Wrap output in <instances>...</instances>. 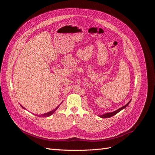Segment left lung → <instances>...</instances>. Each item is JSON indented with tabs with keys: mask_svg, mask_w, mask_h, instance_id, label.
<instances>
[{
	"mask_svg": "<svg viewBox=\"0 0 155 155\" xmlns=\"http://www.w3.org/2000/svg\"><path fill=\"white\" fill-rule=\"evenodd\" d=\"M130 101H129L127 103V104L125 106H124V107H122L120 108V109H118V110H115V111H114V112H108V113L104 114H103V115H100V116H100V117H101V118H110V117H112V116H114V115L116 114L117 113H118V112H119L120 111H121V110H122V109H125V108L129 104Z\"/></svg>",
	"mask_w": 155,
	"mask_h": 155,
	"instance_id": "obj_1",
	"label": "left lung"
}]
</instances>
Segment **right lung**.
Listing matches in <instances>:
<instances>
[{
    "label": "right lung",
    "mask_w": 155,
    "mask_h": 155,
    "mask_svg": "<svg viewBox=\"0 0 155 155\" xmlns=\"http://www.w3.org/2000/svg\"><path fill=\"white\" fill-rule=\"evenodd\" d=\"M60 104V105H61ZM59 105L57 107H56L55 108V109H54V110H51V111H50V112H47V113H45V114H41V116H43V117H48V116H51V114H52L53 113H54V112H55V111L56 110H57L58 109V108H59V105ZM21 106L23 108V109H25V108L24 107H22L21 105Z\"/></svg>",
    "instance_id": "1"
}]
</instances>
